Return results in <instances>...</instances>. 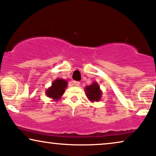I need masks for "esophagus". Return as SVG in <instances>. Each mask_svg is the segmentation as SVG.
<instances>
[{"label":"esophagus","instance_id":"esophagus-1","mask_svg":"<svg viewBox=\"0 0 156 156\" xmlns=\"http://www.w3.org/2000/svg\"><path fill=\"white\" fill-rule=\"evenodd\" d=\"M72 83H73V84L74 86H79L80 84V82H77V81H73Z\"/></svg>","mask_w":156,"mask_h":156}]
</instances>
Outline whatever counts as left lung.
I'll return each mask as SVG.
<instances>
[{"label":"left lung","instance_id":"obj_1","mask_svg":"<svg viewBox=\"0 0 156 156\" xmlns=\"http://www.w3.org/2000/svg\"><path fill=\"white\" fill-rule=\"evenodd\" d=\"M86 96L91 102H99L102 95V92L100 90L98 83L93 82L92 84L87 85L84 88Z\"/></svg>","mask_w":156,"mask_h":156}]
</instances>
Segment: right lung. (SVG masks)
Instances as JSON below:
<instances>
[{
	"label": "right lung",
	"mask_w": 156,
	"mask_h": 156,
	"mask_svg": "<svg viewBox=\"0 0 156 156\" xmlns=\"http://www.w3.org/2000/svg\"><path fill=\"white\" fill-rule=\"evenodd\" d=\"M67 85L68 82L66 80L63 79H56L52 82L51 86L46 90V95L52 99V100L57 102L62 98Z\"/></svg>",
	"instance_id": "1"
}]
</instances>
